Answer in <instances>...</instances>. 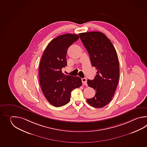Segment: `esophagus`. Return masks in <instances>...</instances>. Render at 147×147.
Instances as JSON below:
<instances>
[{
	"instance_id": "esophagus-1",
	"label": "esophagus",
	"mask_w": 147,
	"mask_h": 147,
	"mask_svg": "<svg viewBox=\"0 0 147 147\" xmlns=\"http://www.w3.org/2000/svg\"><path fill=\"white\" fill-rule=\"evenodd\" d=\"M81 80H82V84H84V85H87V79L86 78H82L81 79Z\"/></svg>"
}]
</instances>
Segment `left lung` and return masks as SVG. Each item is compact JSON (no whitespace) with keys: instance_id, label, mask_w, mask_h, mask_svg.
Segmentation results:
<instances>
[{"instance_id":"obj_1","label":"left lung","mask_w":147,"mask_h":147,"mask_svg":"<svg viewBox=\"0 0 147 147\" xmlns=\"http://www.w3.org/2000/svg\"><path fill=\"white\" fill-rule=\"evenodd\" d=\"M79 35L89 55L92 66L98 70L94 80H88V86L96 91L94 97L87 101L94 108H102L112 100L118 84L117 53L111 41L102 32L91 31Z\"/></svg>"}]
</instances>
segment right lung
Wrapping results in <instances>:
<instances>
[{"mask_svg": "<svg viewBox=\"0 0 147 147\" xmlns=\"http://www.w3.org/2000/svg\"><path fill=\"white\" fill-rule=\"evenodd\" d=\"M78 34H62L47 45L41 58L39 78L41 88L48 101L56 107L69 102L71 92L82 85L81 79L64 75L61 69L67 65L66 55L71 45L79 39Z\"/></svg>", "mask_w": 147, "mask_h": 147, "instance_id": "right-lung-1", "label": "right lung"}]
</instances>
